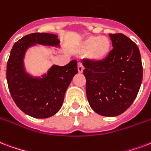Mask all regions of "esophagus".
<instances>
[{
  "label": "esophagus",
  "mask_w": 151,
  "mask_h": 151,
  "mask_svg": "<svg viewBox=\"0 0 151 151\" xmlns=\"http://www.w3.org/2000/svg\"><path fill=\"white\" fill-rule=\"evenodd\" d=\"M83 70H84V67L82 65L81 62H78V73H82L83 72Z\"/></svg>",
  "instance_id": "1"
}]
</instances>
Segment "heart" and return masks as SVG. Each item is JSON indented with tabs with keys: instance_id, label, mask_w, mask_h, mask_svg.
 Masks as SVG:
<instances>
[{
	"instance_id": "1",
	"label": "heart",
	"mask_w": 151,
	"mask_h": 151,
	"mask_svg": "<svg viewBox=\"0 0 151 151\" xmlns=\"http://www.w3.org/2000/svg\"><path fill=\"white\" fill-rule=\"evenodd\" d=\"M80 50L81 52L89 53L93 61H102L110 54L111 41L105 36H90L82 41Z\"/></svg>"
}]
</instances>
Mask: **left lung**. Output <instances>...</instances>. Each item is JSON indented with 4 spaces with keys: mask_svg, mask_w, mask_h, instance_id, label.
Instances as JSON below:
<instances>
[{
    "mask_svg": "<svg viewBox=\"0 0 151 151\" xmlns=\"http://www.w3.org/2000/svg\"><path fill=\"white\" fill-rule=\"evenodd\" d=\"M114 46L102 61L82 60L88 101L97 114L106 117L121 114L134 101L142 81L138 47L122 33H110Z\"/></svg>",
    "mask_w": 151,
    "mask_h": 151,
    "instance_id": "obj_1",
    "label": "left lung"
}]
</instances>
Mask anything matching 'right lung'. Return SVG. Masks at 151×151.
Instances as JSON below:
<instances>
[{"mask_svg": "<svg viewBox=\"0 0 151 151\" xmlns=\"http://www.w3.org/2000/svg\"><path fill=\"white\" fill-rule=\"evenodd\" d=\"M59 42L55 34L31 33L17 41L10 52L6 70L10 94L17 106L33 118H50L58 112L65 93L78 73V65L76 60L64 66L54 65L41 78H33L24 71V53L35 44L58 46Z\"/></svg>", "mask_w": 151, "mask_h": 151, "instance_id": "1", "label": "right lung"}]
</instances>
